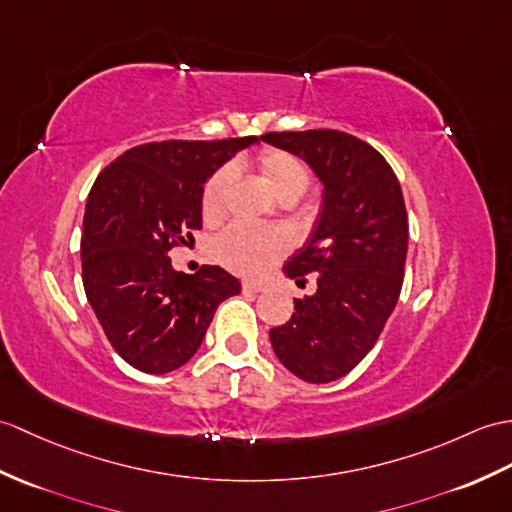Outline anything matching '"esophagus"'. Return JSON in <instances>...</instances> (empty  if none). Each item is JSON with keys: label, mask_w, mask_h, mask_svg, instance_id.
<instances>
[{"label": "esophagus", "mask_w": 512, "mask_h": 512, "mask_svg": "<svg viewBox=\"0 0 512 512\" xmlns=\"http://www.w3.org/2000/svg\"><path fill=\"white\" fill-rule=\"evenodd\" d=\"M242 290L244 292H251V294H259V292L266 290V285L264 283H255V281H244L242 283Z\"/></svg>", "instance_id": "1"}]
</instances>
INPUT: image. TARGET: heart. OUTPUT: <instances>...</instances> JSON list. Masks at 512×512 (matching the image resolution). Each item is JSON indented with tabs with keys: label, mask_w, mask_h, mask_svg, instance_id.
Wrapping results in <instances>:
<instances>
[{
	"label": "heart",
	"mask_w": 512,
	"mask_h": 512,
	"mask_svg": "<svg viewBox=\"0 0 512 512\" xmlns=\"http://www.w3.org/2000/svg\"><path fill=\"white\" fill-rule=\"evenodd\" d=\"M255 170L270 192L281 202H294L305 194L312 183V170L296 154L279 148H268L255 157ZM231 187V170L220 168L209 176L202 187L200 213L207 222H216L227 209V196ZM288 235L279 229L248 227V224H231L213 240L211 253L218 264L240 275H257L270 261H275L288 251Z\"/></svg>",
	"instance_id": "1"
}]
</instances>
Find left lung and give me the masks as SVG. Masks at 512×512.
Masks as SVG:
<instances>
[{
	"label": "left lung",
	"instance_id": "obj_1",
	"mask_svg": "<svg viewBox=\"0 0 512 512\" xmlns=\"http://www.w3.org/2000/svg\"><path fill=\"white\" fill-rule=\"evenodd\" d=\"M268 144L299 154L325 185L310 240L283 272L316 292L294 299V314L270 329L281 364L310 384L347 375L375 347L403 285L408 211L397 174L366 141L342 130L266 133Z\"/></svg>",
	"mask_w": 512,
	"mask_h": 512
}]
</instances>
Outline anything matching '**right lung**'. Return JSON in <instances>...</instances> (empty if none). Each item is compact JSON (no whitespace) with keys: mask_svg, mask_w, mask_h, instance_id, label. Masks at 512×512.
<instances>
[{"mask_svg":"<svg viewBox=\"0 0 512 512\" xmlns=\"http://www.w3.org/2000/svg\"><path fill=\"white\" fill-rule=\"evenodd\" d=\"M257 137L168 139L126 150L95 178L82 220V283L111 347L137 371L161 375L198 351L218 305L240 281L218 266L196 275L168 253L202 227L207 178Z\"/></svg>","mask_w":512,"mask_h":512,"instance_id":"right-lung-1","label":"right lung"}]
</instances>
